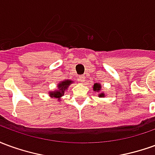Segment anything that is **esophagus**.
<instances>
[{
	"label": "esophagus",
	"mask_w": 155,
	"mask_h": 155,
	"mask_svg": "<svg viewBox=\"0 0 155 155\" xmlns=\"http://www.w3.org/2000/svg\"><path fill=\"white\" fill-rule=\"evenodd\" d=\"M84 78H85V76H84V74H83V75H81V76H79V79H80V81H81V82H84Z\"/></svg>",
	"instance_id": "34e87169"
}]
</instances>
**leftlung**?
Returning a JSON list of instances; mask_svg holds the SVG:
<instances>
[{"instance_id":"left-lung-1","label":"left lung","mask_w":155,"mask_h":155,"mask_svg":"<svg viewBox=\"0 0 155 155\" xmlns=\"http://www.w3.org/2000/svg\"><path fill=\"white\" fill-rule=\"evenodd\" d=\"M101 90V84H99V83H95L94 84V87H93V91H97V92H100ZM99 97L100 98H102V97H104V94L102 92L101 94H99Z\"/></svg>"}]
</instances>
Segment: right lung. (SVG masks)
<instances>
[{"mask_svg": "<svg viewBox=\"0 0 155 155\" xmlns=\"http://www.w3.org/2000/svg\"><path fill=\"white\" fill-rule=\"evenodd\" d=\"M72 82L73 81H70V80L61 81V83L58 84L57 90L50 92V96L51 98H56V99H58V101H59L61 99V97H62L64 95V91L67 90L70 84H72Z\"/></svg>", "mask_w": 155, "mask_h": 155, "instance_id": "1", "label": "right lung"}]
</instances>
